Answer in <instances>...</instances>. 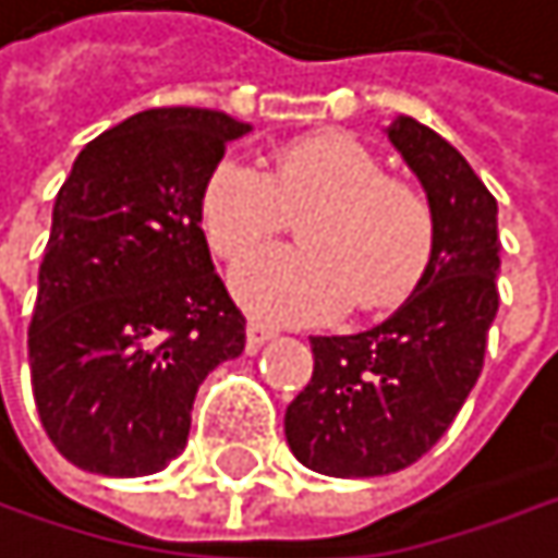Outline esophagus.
<instances>
[{"label": "esophagus", "instance_id": "1", "mask_svg": "<svg viewBox=\"0 0 558 558\" xmlns=\"http://www.w3.org/2000/svg\"><path fill=\"white\" fill-rule=\"evenodd\" d=\"M270 337H274V327H267V324H260V320H247V350H251V353H257Z\"/></svg>", "mask_w": 558, "mask_h": 558}]
</instances>
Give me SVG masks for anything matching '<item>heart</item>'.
Instances as JSON below:
<instances>
[{
  "label": "heart",
  "instance_id": "b5f03b06",
  "mask_svg": "<svg viewBox=\"0 0 558 558\" xmlns=\"http://www.w3.org/2000/svg\"><path fill=\"white\" fill-rule=\"evenodd\" d=\"M307 214L304 248L244 262L231 274L234 298L274 324L324 320L350 304L383 314L412 298L435 254L428 198L386 175L356 136L320 130L284 143L267 172L221 159L205 179L198 218L221 260H243Z\"/></svg>",
  "mask_w": 558,
  "mask_h": 558
}]
</instances>
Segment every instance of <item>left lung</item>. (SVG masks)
Returning <instances> with one entry per match:
<instances>
[{
    "label": "left lung",
    "instance_id": "left-lung-1",
    "mask_svg": "<svg viewBox=\"0 0 558 558\" xmlns=\"http://www.w3.org/2000/svg\"><path fill=\"white\" fill-rule=\"evenodd\" d=\"M428 192L435 254L412 298L356 337H311L314 376L288 405L294 458L327 477H379L415 464L471 396L497 317V198L432 126H389Z\"/></svg>",
    "mask_w": 558,
    "mask_h": 558
}]
</instances>
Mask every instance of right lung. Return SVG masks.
I'll use <instances>...</instances> for the list:
<instances>
[{
    "mask_svg": "<svg viewBox=\"0 0 558 558\" xmlns=\"http://www.w3.org/2000/svg\"><path fill=\"white\" fill-rule=\"evenodd\" d=\"M247 130L218 110L153 107L74 159L28 324L35 409L74 468L162 471L202 379L241 356L244 317L211 267L198 198Z\"/></svg>",
    "mask_w": 558,
    "mask_h": 558,
    "instance_id": "add662e5",
    "label": "right lung"
}]
</instances>
